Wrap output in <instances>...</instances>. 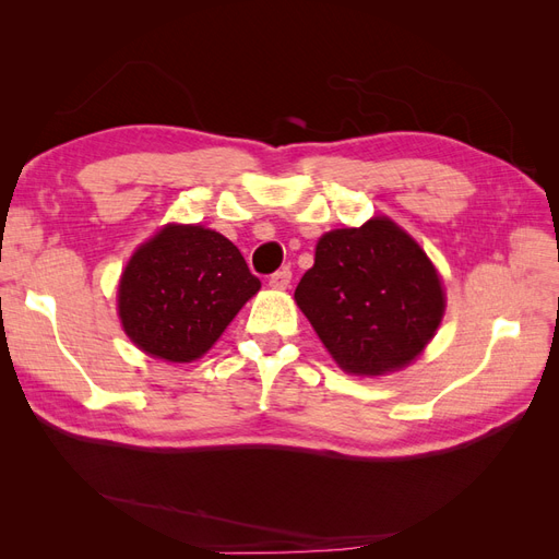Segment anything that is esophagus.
Segmentation results:
<instances>
[{"instance_id": "esophagus-1", "label": "esophagus", "mask_w": 559, "mask_h": 559, "mask_svg": "<svg viewBox=\"0 0 559 559\" xmlns=\"http://www.w3.org/2000/svg\"><path fill=\"white\" fill-rule=\"evenodd\" d=\"M267 284L273 286V289H286V286L292 284V270L289 267H282L277 273H273L267 277Z\"/></svg>"}]
</instances>
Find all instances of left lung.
Segmentation results:
<instances>
[{"label":"left lung","instance_id":"left-lung-1","mask_svg":"<svg viewBox=\"0 0 559 559\" xmlns=\"http://www.w3.org/2000/svg\"><path fill=\"white\" fill-rule=\"evenodd\" d=\"M294 296L333 359L357 376L411 364L445 310L427 253L389 218L326 233Z\"/></svg>","mask_w":559,"mask_h":559}]
</instances>
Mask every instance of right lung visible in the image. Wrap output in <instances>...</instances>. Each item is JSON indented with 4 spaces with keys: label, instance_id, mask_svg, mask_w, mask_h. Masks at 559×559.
Returning a JSON list of instances; mask_svg holds the SVG:
<instances>
[{
    "label": "right lung",
    "instance_id": "obj_1",
    "mask_svg": "<svg viewBox=\"0 0 559 559\" xmlns=\"http://www.w3.org/2000/svg\"><path fill=\"white\" fill-rule=\"evenodd\" d=\"M261 289L240 249L202 226H167L130 259L118 314L130 341L151 357H202Z\"/></svg>",
    "mask_w": 559,
    "mask_h": 559
}]
</instances>
